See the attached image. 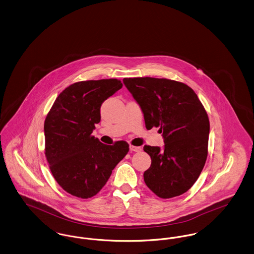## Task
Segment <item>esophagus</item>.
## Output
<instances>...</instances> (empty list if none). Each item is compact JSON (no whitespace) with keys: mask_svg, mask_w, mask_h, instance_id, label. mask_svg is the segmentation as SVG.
<instances>
[{"mask_svg":"<svg viewBox=\"0 0 254 254\" xmlns=\"http://www.w3.org/2000/svg\"><path fill=\"white\" fill-rule=\"evenodd\" d=\"M129 149L130 151H135V152H139L142 150V147L141 146H136V145H129Z\"/></svg>","mask_w":254,"mask_h":254,"instance_id":"esophagus-1","label":"esophagus"}]
</instances>
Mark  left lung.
Listing matches in <instances>:
<instances>
[{
	"mask_svg": "<svg viewBox=\"0 0 254 254\" xmlns=\"http://www.w3.org/2000/svg\"><path fill=\"white\" fill-rule=\"evenodd\" d=\"M126 87L144 113L145 127H160L165 145H145L151 165L144 173L148 189L163 199L188 191L207 157L209 120L189 85L169 79L125 78Z\"/></svg>",
	"mask_w": 254,
	"mask_h": 254,
	"instance_id": "left-lung-1",
	"label": "left lung"
}]
</instances>
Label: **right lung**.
Returning a JSON list of instances; mask_svg holds the SVG:
<instances>
[{
    "instance_id": "add662e5",
    "label": "right lung",
    "mask_w": 254,
    "mask_h": 254,
    "mask_svg": "<svg viewBox=\"0 0 254 254\" xmlns=\"http://www.w3.org/2000/svg\"><path fill=\"white\" fill-rule=\"evenodd\" d=\"M122 86L117 79L78 82L63 90L49 110L45 154L55 180L73 196L96 195L129 150L125 141L105 145L91 135L102 104Z\"/></svg>"
}]
</instances>
